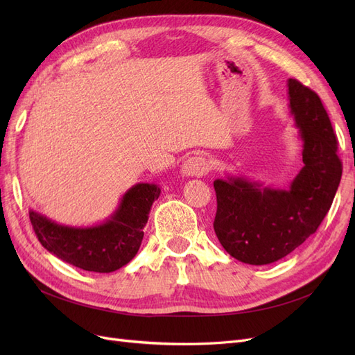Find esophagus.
Segmentation results:
<instances>
[{
    "label": "esophagus",
    "instance_id": "esophagus-1",
    "mask_svg": "<svg viewBox=\"0 0 355 355\" xmlns=\"http://www.w3.org/2000/svg\"><path fill=\"white\" fill-rule=\"evenodd\" d=\"M209 171H210L209 161L207 158H204L201 155L189 157L184 163V166H182V173H184V176L200 178V176L207 175Z\"/></svg>",
    "mask_w": 355,
    "mask_h": 355
}]
</instances>
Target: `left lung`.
<instances>
[{
	"label": "left lung",
	"mask_w": 355,
	"mask_h": 355,
	"mask_svg": "<svg viewBox=\"0 0 355 355\" xmlns=\"http://www.w3.org/2000/svg\"><path fill=\"white\" fill-rule=\"evenodd\" d=\"M288 106L302 139L304 167L290 189L262 188L243 178L218 179L213 222L222 247L249 265L272 263L313 235L327 214L342 176L336 135L321 99L290 78Z\"/></svg>",
	"instance_id": "1"
}]
</instances>
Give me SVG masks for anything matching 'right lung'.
<instances>
[{
  "label": "right lung",
  "mask_w": 355,
  "mask_h": 355,
  "mask_svg": "<svg viewBox=\"0 0 355 355\" xmlns=\"http://www.w3.org/2000/svg\"><path fill=\"white\" fill-rule=\"evenodd\" d=\"M159 192L155 184H136L108 220L89 228L59 225L34 210L29 211V219L42 247L63 262L84 271L112 272L136 256Z\"/></svg>",
  "instance_id": "right-lung-1"
}]
</instances>
